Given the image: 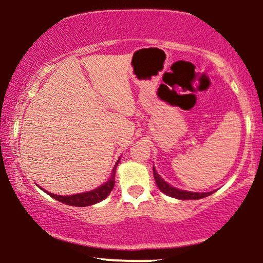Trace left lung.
I'll list each match as a JSON object with an SVG mask.
<instances>
[{
    "instance_id": "left-lung-1",
    "label": "left lung",
    "mask_w": 263,
    "mask_h": 263,
    "mask_svg": "<svg viewBox=\"0 0 263 263\" xmlns=\"http://www.w3.org/2000/svg\"><path fill=\"white\" fill-rule=\"evenodd\" d=\"M153 173H154V178H155L156 185L159 187V190L161 191L165 195L171 196V197L174 198H179V200H200V198L208 197L210 196L213 192H206V193H197V192H188V191H183V190H178L176 187H172L171 184H168L165 181L160 178L158 173H156L155 168L153 166Z\"/></svg>"
}]
</instances>
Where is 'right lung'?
Masks as SVG:
<instances>
[{
  "instance_id": "right-lung-1",
  "label": "right lung",
  "mask_w": 263,
  "mask_h": 263,
  "mask_svg": "<svg viewBox=\"0 0 263 263\" xmlns=\"http://www.w3.org/2000/svg\"><path fill=\"white\" fill-rule=\"evenodd\" d=\"M118 161H117L116 166L113 168L112 176H110L109 181L104 183L103 185H100V187L90 191V192L78 193V195H72V196H58V195H53V193H49V192L47 193H48L50 197L54 198V200L60 201V202L66 203V205H70V206H78V208H85V206H90V205H94V203L97 202H100V201L104 200V198L112 192L113 187H115V174H116L117 165H118Z\"/></svg>"
}]
</instances>
